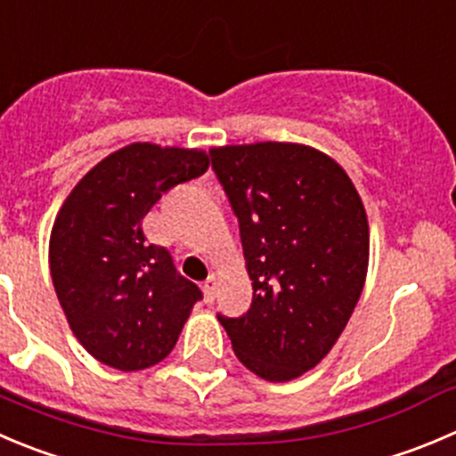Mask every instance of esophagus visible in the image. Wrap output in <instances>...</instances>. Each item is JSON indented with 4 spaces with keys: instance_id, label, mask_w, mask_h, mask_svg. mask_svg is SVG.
Masks as SVG:
<instances>
[{
    "instance_id": "esophagus-1",
    "label": "esophagus",
    "mask_w": 456,
    "mask_h": 456,
    "mask_svg": "<svg viewBox=\"0 0 456 456\" xmlns=\"http://www.w3.org/2000/svg\"><path fill=\"white\" fill-rule=\"evenodd\" d=\"M215 290H216V275H210L206 281H203V293H206V302L215 300Z\"/></svg>"
}]
</instances>
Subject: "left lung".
I'll return each instance as SVG.
<instances>
[{
  "instance_id": "left-lung-1",
  "label": "left lung",
  "mask_w": 456,
  "mask_h": 456,
  "mask_svg": "<svg viewBox=\"0 0 456 456\" xmlns=\"http://www.w3.org/2000/svg\"><path fill=\"white\" fill-rule=\"evenodd\" d=\"M240 219L253 305L224 318L235 355L259 379L314 370L345 331L370 264L362 199L331 156L300 142L210 150Z\"/></svg>"
}]
</instances>
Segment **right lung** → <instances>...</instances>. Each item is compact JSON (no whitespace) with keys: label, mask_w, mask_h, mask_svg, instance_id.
<instances>
[{"label":"right lung","mask_w":456,"mask_h":456,"mask_svg":"<svg viewBox=\"0 0 456 456\" xmlns=\"http://www.w3.org/2000/svg\"><path fill=\"white\" fill-rule=\"evenodd\" d=\"M208 166L203 150L132 142L91 167L64 199L51 231V277L73 336L102 365L138 371L160 362L201 300L170 253L147 244L142 216Z\"/></svg>","instance_id":"1"}]
</instances>
